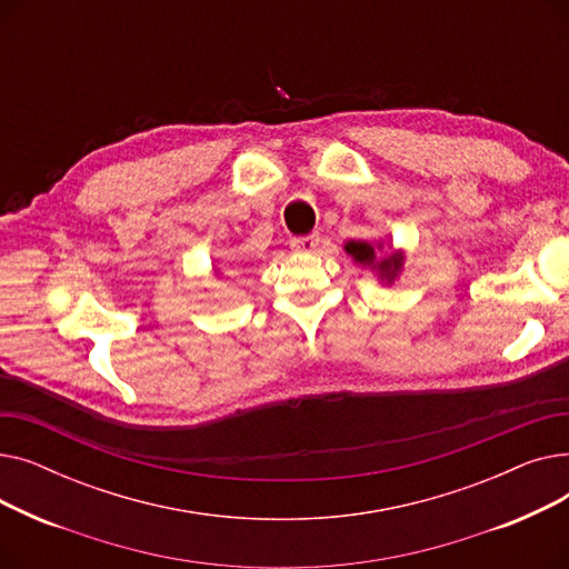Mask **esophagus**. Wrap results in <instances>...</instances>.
Segmentation results:
<instances>
[{
    "label": "esophagus",
    "instance_id": "34e87169",
    "mask_svg": "<svg viewBox=\"0 0 569 569\" xmlns=\"http://www.w3.org/2000/svg\"><path fill=\"white\" fill-rule=\"evenodd\" d=\"M318 242H320L318 234H305V237H292L290 239V247H292V251L309 253V251H313L318 247Z\"/></svg>",
    "mask_w": 569,
    "mask_h": 569
}]
</instances>
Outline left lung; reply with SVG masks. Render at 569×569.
I'll return each instance as SVG.
<instances>
[{
	"instance_id": "obj_1",
	"label": "left lung",
	"mask_w": 569,
	"mask_h": 569,
	"mask_svg": "<svg viewBox=\"0 0 569 569\" xmlns=\"http://www.w3.org/2000/svg\"><path fill=\"white\" fill-rule=\"evenodd\" d=\"M346 251H348V256H352L357 262H373V258H376V253H373V247L371 244H367V242H348L346 244ZM399 264H401V256H390V258H385L382 262H378V269H380V274H395L397 269H399Z\"/></svg>"
}]
</instances>
